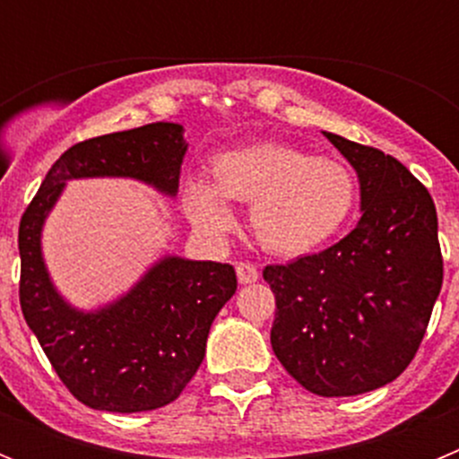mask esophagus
I'll return each instance as SVG.
<instances>
[{"label": "esophagus", "instance_id": "obj_1", "mask_svg": "<svg viewBox=\"0 0 459 459\" xmlns=\"http://www.w3.org/2000/svg\"><path fill=\"white\" fill-rule=\"evenodd\" d=\"M237 278L241 285H250V282H257L259 271L257 266H253L250 262H238L237 264Z\"/></svg>", "mask_w": 459, "mask_h": 459}]
</instances>
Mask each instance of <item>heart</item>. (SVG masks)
<instances>
[{"label":"heart","instance_id":"1","mask_svg":"<svg viewBox=\"0 0 459 459\" xmlns=\"http://www.w3.org/2000/svg\"><path fill=\"white\" fill-rule=\"evenodd\" d=\"M359 186L351 168L333 156L262 142L225 152L211 165V184L190 179L184 209L200 234L218 238L234 216L225 200L250 204V230L257 243L280 257L322 248L354 213Z\"/></svg>","mask_w":459,"mask_h":459}]
</instances>
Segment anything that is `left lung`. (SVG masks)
Instances as JSON below:
<instances>
[{"label":"left lung","instance_id":"obj_1","mask_svg":"<svg viewBox=\"0 0 459 459\" xmlns=\"http://www.w3.org/2000/svg\"><path fill=\"white\" fill-rule=\"evenodd\" d=\"M360 184V221L335 246L264 269L271 347L306 391L347 397L386 386L419 351L444 280L428 188L379 149L326 133Z\"/></svg>","mask_w":459,"mask_h":459}]
</instances>
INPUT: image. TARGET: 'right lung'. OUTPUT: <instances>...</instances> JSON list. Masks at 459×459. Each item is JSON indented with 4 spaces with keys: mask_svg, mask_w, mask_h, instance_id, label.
<instances>
[{
    "mask_svg": "<svg viewBox=\"0 0 459 459\" xmlns=\"http://www.w3.org/2000/svg\"><path fill=\"white\" fill-rule=\"evenodd\" d=\"M184 126L156 121L73 144L20 221V307L64 386L99 411L165 407L200 368L209 328L237 291L234 266L168 257L121 299L78 310L52 285L40 253L48 213L71 179L126 177L174 197L186 156Z\"/></svg>",
    "mask_w": 459,
    "mask_h": 459,
    "instance_id": "add662e5",
    "label": "right lung"
}]
</instances>
